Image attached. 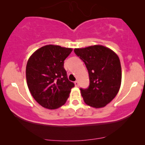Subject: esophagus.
Returning <instances> with one entry per match:
<instances>
[{"label":"esophagus","mask_w":145,"mask_h":145,"mask_svg":"<svg viewBox=\"0 0 145 145\" xmlns=\"http://www.w3.org/2000/svg\"><path fill=\"white\" fill-rule=\"evenodd\" d=\"M74 84H75V86L78 87V85H79L78 81H75V82H74Z\"/></svg>","instance_id":"1"}]
</instances>
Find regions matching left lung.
Instances as JSON below:
<instances>
[{
  "label": "left lung",
  "mask_w": 145,
  "mask_h": 145,
  "mask_svg": "<svg viewBox=\"0 0 145 145\" xmlns=\"http://www.w3.org/2000/svg\"><path fill=\"white\" fill-rule=\"evenodd\" d=\"M88 69L90 86L80 88L85 104L94 108H104L118 94L121 83V67L118 55L101 45L74 49Z\"/></svg>",
  "instance_id": "obj_1"
}]
</instances>
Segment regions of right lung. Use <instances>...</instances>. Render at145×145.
<instances>
[{"label":"right lung","mask_w":145,"mask_h":145,"mask_svg":"<svg viewBox=\"0 0 145 145\" xmlns=\"http://www.w3.org/2000/svg\"><path fill=\"white\" fill-rule=\"evenodd\" d=\"M72 48L47 45L29 57L25 76L33 98L43 108L55 110L66 103L74 83L69 80L64 61Z\"/></svg>","instance_id":"obj_1"}]
</instances>
